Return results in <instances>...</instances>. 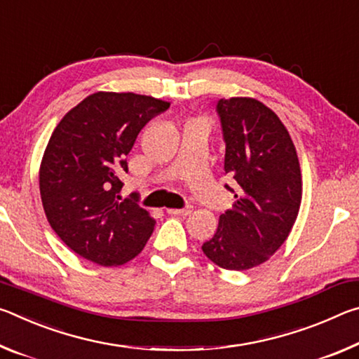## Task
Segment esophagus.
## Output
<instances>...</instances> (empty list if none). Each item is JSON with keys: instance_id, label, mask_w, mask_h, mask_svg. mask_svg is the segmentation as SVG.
Listing matches in <instances>:
<instances>
[{"instance_id": "34e87169", "label": "esophagus", "mask_w": 359, "mask_h": 359, "mask_svg": "<svg viewBox=\"0 0 359 359\" xmlns=\"http://www.w3.org/2000/svg\"><path fill=\"white\" fill-rule=\"evenodd\" d=\"M191 210H193L191 205H185V208H182V209H166V212H168L169 215H177V217L190 215Z\"/></svg>"}]
</instances>
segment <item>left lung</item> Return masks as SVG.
Listing matches in <instances>:
<instances>
[{
	"mask_svg": "<svg viewBox=\"0 0 359 359\" xmlns=\"http://www.w3.org/2000/svg\"><path fill=\"white\" fill-rule=\"evenodd\" d=\"M224 174L233 179V209L203 244L212 263L245 271L269 259L287 241L302 198L296 149L280 118L253 98L218 100Z\"/></svg>",
	"mask_w": 359,
	"mask_h": 359,
	"instance_id": "left-lung-1",
	"label": "left lung"
}]
</instances>
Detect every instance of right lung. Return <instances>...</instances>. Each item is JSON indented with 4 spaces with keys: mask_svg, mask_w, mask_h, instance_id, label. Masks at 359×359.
<instances>
[{
    "mask_svg": "<svg viewBox=\"0 0 359 359\" xmlns=\"http://www.w3.org/2000/svg\"><path fill=\"white\" fill-rule=\"evenodd\" d=\"M168 109L151 96L98 92L52 133L39 171L42 205L58 238L82 258L120 266L147 244L155 220L136 193L120 198V177L139 133Z\"/></svg>",
    "mask_w": 359,
    "mask_h": 359,
    "instance_id": "obj_1",
    "label": "right lung"
}]
</instances>
